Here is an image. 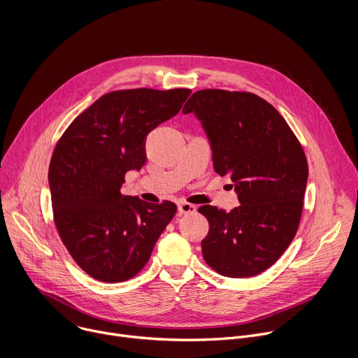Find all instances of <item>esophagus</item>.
I'll return each mask as SVG.
<instances>
[{
    "instance_id": "esophagus-1",
    "label": "esophagus",
    "mask_w": 358,
    "mask_h": 358,
    "mask_svg": "<svg viewBox=\"0 0 358 358\" xmlns=\"http://www.w3.org/2000/svg\"><path fill=\"white\" fill-rule=\"evenodd\" d=\"M196 211V207L189 202H180L178 203V213L180 214H194Z\"/></svg>"
}]
</instances>
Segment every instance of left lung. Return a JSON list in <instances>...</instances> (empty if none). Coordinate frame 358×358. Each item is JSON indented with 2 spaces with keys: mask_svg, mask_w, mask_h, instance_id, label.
Returning a JSON list of instances; mask_svg holds the SVG:
<instances>
[{
  "mask_svg": "<svg viewBox=\"0 0 358 358\" xmlns=\"http://www.w3.org/2000/svg\"><path fill=\"white\" fill-rule=\"evenodd\" d=\"M182 113L201 120L214 170L231 177L241 202L229 213L198 208L210 224L202 257L222 276L259 275L282 257L299 228L309 177L301 144L279 112L249 92L198 90Z\"/></svg>",
  "mask_w": 358,
  "mask_h": 358,
  "instance_id": "obj_1",
  "label": "left lung"
}]
</instances>
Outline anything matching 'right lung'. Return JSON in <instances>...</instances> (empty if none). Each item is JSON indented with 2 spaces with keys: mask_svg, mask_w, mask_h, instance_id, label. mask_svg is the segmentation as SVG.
<instances>
[{
  "mask_svg": "<svg viewBox=\"0 0 358 358\" xmlns=\"http://www.w3.org/2000/svg\"><path fill=\"white\" fill-rule=\"evenodd\" d=\"M189 89H126L99 97L65 130L49 164L54 221L73 261L92 278H134L177 213L171 201L120 192L147 157L145 136L176 116Z\"/></svg>",
  "mask_w": 358,
  "mask_h": 358,
  "instance_id": "add662e5",
  "label": "right lung"
}]
</instances>
